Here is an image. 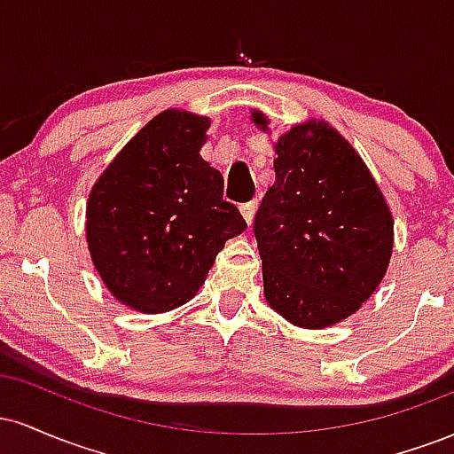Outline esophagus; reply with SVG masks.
Here are the masks:
<instances>
[{
  "label": "esophagus",
  "instance_id": "esophagus-1",
  "mask_svg": "<svg viewBox=\"0 0 454 454\" xmlns=\"http://www.w3.org/2000/svg\"><path fill=\"white\" fill-rule=\"evenodd\" d=\"M254 213H256V200L245 202V205H241V215L247 223L254 222Z\"/></svg>",
  "mask_w": 454,
  "mask_h": 454
}]
</instances>
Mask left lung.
I'll list each match as a JSON object with an SVG mask.
<instances>
[{"label":"left lung","mask_w":454,"mask_h":454,"mask_svg":"<svg viewBox=\"0 0 454 454\" xmlns=\"http://www.w3.org/2000/svg\"><path fill=\"white\" fill-rule=\"evenodd\" d=\"M254 121L267 128L258 111ZM275 151V184L254 217L264 296L293 325L325 328L382 281L393 217L356 151L326 123L293 128Z\"/></svg>","instance_id":"left-lung-1"}]
</instances>
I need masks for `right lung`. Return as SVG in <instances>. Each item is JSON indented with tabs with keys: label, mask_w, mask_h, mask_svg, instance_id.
<instances>
[{
	"label": "right lung",
	"mask_w": 454,
	"mask_h": 454,
	"mask_svg": "<svg viewBox=\"0 0 454 454\" xmlns=\"http://www.w3.org/2000/svg\"><path fill=\"white\" fill-rule=\"evenodd\" d=\"M209 119L166 111L104 170L87 202V241L117 301L160 314L187 303L247 223L200 158Z\"/></svg>",
	"instance_id": "right-lung-1"
}]
</instances>
